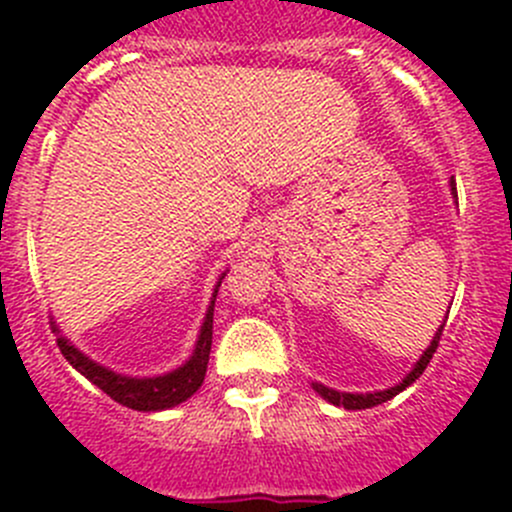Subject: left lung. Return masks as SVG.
Masks as SVG:
<instances>
[{"instance_id":"obj_1","label":"left lung","mask_w":512,"mask_h":512,"mask_svg":"<svg viewBox=\"0 0 512 512\" xmlns=\"http://www.w3.org/2000/svg\"><path fill=\"white\" fill-rule=\"evenodd\" d=\"M448 185H451V195H453V198H456V180L451 178V183H448ZM446 319H443L441 327L436 329V334H433V339H431V344H428V347H426V352L418 356L414 369H411L409 374H406L404 379H401L396 386H389V389H384V391H366V394H352V391H337V389H329V386L319 384V381H312V389L317 391V394L322 396L324 401H329V404H334V406H342V409H347V411L371 409V406H379V404H384V401H391L396 394H401V391H404L406 386L414 384L418 376L423 374V369H426L428 361H431L433 352H436L438 339H441L443 327H446Z\"/></svg>"}]
</instances>
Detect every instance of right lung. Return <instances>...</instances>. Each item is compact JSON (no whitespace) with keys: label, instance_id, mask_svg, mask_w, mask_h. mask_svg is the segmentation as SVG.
Masks as SVG:
<instances>
[{"label":"right lung","instance_id":"add662e5","mask_svg":"<svg viewBox=\"0 0 512 512\" xmlns=\"http://www.w3.org/2000/svg\"><path fill=\"white\" fill-rule=\"evenodd\" d=\"M225 272L220 275L218 285L213 289V297H210L208 312H205L203 327H200L198 342H195L193 354L188 356L185 364H180L178 369L168 371V374L160 376H128L118 374V371L108 369V366L98 364L81 352L76 344H71L69 339L61 334V329L54 324L56 342H59L61 354L66 356L71 366H74L79 374H84L91 384H96L103 394L111 396L113 401H118L121 406H128L133 411H165L173 409V406L188 401L195 391L203 386L205 371H208V359H210V347H213V312H215V297H218V287L223 282Z\"/></svg>","mask_w":512,"mask_h":512}]
</instances>
